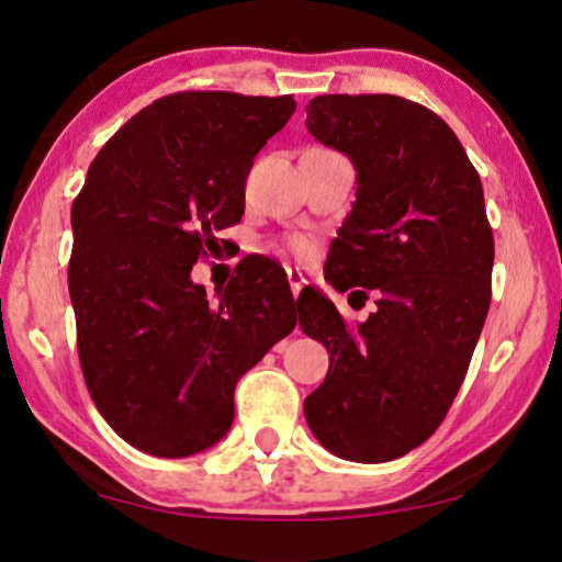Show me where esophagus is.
Segmentation results:
<instances>
[{"label": "esophagus", "mask_w": 562, "mask_h": 562, "mask_svg": "<svg viewBox=\"0 0 562 562\" xmlns=\"http://www.w3.org/2000/svg\"><path fill=\"white\" fill-rule=\"evenodd\" d=\"M288 280H290V290H292V294H294V297H297V294H300V290L304 288V282H307V280H304V274L300 272V270H288Z\"/></svg>", "instance_id": "1"}]
</instances>
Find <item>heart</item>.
<instances>
[{
	"mask_svg": "<svg viewBox=\"0 0 562 562\" xmlns=\"http://www.w3.org/2000/svg\"><path fill=\"white\" fill-rule=\"evenodd\" d=\"M292 247H294V250H297L300 255H304V252H307V243H304V240H302V237H297V240H292Z\"/></svg>",
	"mask_w": 562,
	"mask_h": 562,
	"instance_id": "1",
	"label": "heart"
}]
</instances>
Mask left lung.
<instances>
[{
  "instance_id": "obj_1",
  "label": "left lung",
  "mask_w": 562,
  "mask_h": 562,
  "mask_svg": "<svg viewBox=\"0 0 562 562\" xmlns=\"http://www.w3.org/2000/svg\"><path fill=\"white\" fill-rule=\"evenodd\" d=\"M304 111L312 136L357 170L325 278L376 297L351 329L319 290L300 292V327L329 351L304 418L339 459L384 463L439 429L469 372L491 304L483 186L449 123L422 103L327 93Z\"/></svg>"
}]
</instances>
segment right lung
<instances>
[{
  "instance_id": "1",
  "label": "right lung",
  "mask_w": 562,
  "mask_h": 562,
  "mask_svg": "<svg viewBox=\"0 0 562 562\" xmlns=\"http://www.w3.org/2000/svg\"><path fill=\"white\" fill-rule=\"evenodd\" d=\"M292 97L170 93L113 133L71 205L69 294L93 404L133 449L183 459L223 439L235 384L297 325L288 278L250 258L207 300L190 270L240 223L255 156Z\"/></svg>"
}]
</instances>
